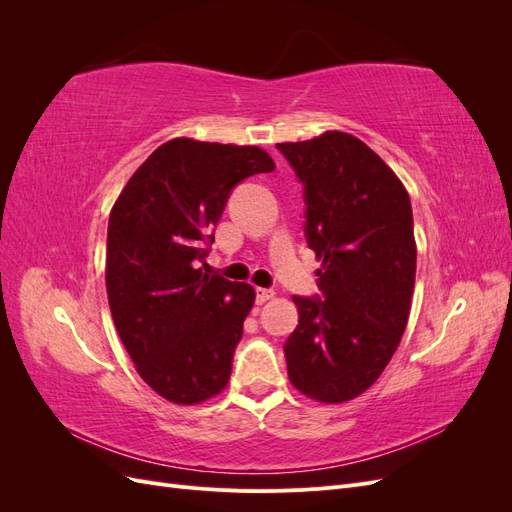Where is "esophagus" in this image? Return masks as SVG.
<instances>
[{
  "instance_id": "obj_1",
  "label": "esophagus",
  "mask_w": 512,
  "mask_h": 512,
  "mask_svg": "<svg viewBox=\"0 0 512 512\" xmlns=\"http://www.w3.org/2000/svg\"><path fill=\"white\" fill-rule=\"evenodd\" d=\"M273 297H275L273 290H269V288H256V303H258V305L267 303V301L273 299Z\"/></svg>"
}]
</instances>
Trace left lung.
<instances>
[{
  "instance_id": "1",
  "label": "left lung",
  "mask_w": 512,
  "mask_h": 512,
  "mask_svg": "<svg viewBox=\"0 0 512 512\" xmlns=\"http://www.w3.org/2000/svg\"><path fill=\"white\" fill-rule=\"evenodd\" d=\"M305 183L307 243L322 299L292 297L299 327L284 346L294 389L320 404L363 395L406 331L416 275L408 190L359 138L329 130L277 143Z\"/></svg>"
}]
</instances>
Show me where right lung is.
<instances>
[{
	"mask_svg": "<svg viewBox=\"0 0 512 512\" xmlns=\"http://www.w3.org/2000/svg\"><path fill=\"white\" fill-rule=\"evenodd\" d=\"M273 158L254 145L173 138L136 168L106 235V294L141 376L170 404L196 406L230 380L254 286L196 269L230 190Z\"/></svg>",
	"mask_w": 512,
	"mask_h": 512,
	"instance_id": "right-lung-1",
	"label": "right lung"
}]
</instances>
